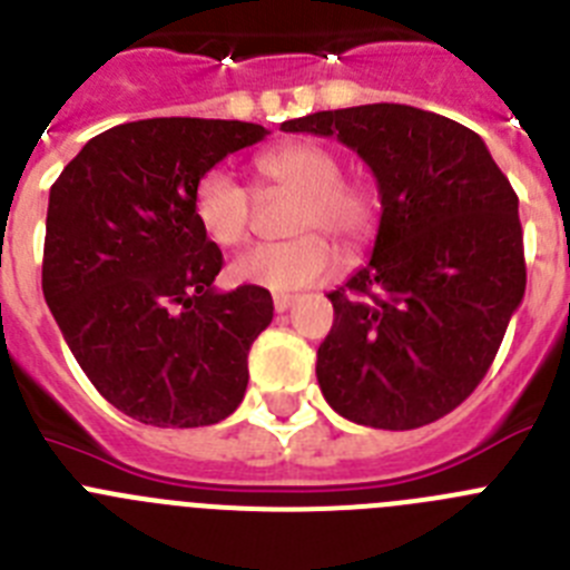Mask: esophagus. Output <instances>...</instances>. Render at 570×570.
Masks as SVG:
<instances>
[{
  "mask_svg": "<svg viewBox=\"0 0 570 570\" xmlns=\"http://www.w3.org/2000/svg\"><path fill=\"white\" fill-rule=\"evenodd\" d=\"M294 302H296L294 294H274V308L279 311V314H285Z\"/></svg>",
  "mask_w": 570,
  "mask_h": 570,
  "instance_id": "34e87169",
  "label": "esophagus"
}]
</instances>
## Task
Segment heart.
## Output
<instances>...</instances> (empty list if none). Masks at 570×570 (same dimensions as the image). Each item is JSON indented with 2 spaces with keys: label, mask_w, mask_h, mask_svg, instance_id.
<instances>
[{
  "label": "heart",
  "mask_w": 570,
  "mask_h": 570,
  "mask_svg": "<svg viewBox=\"0 0 570 570\" xmlns=\"http://www.w3.org/2000/svg\"><path fill=\"white\" fill-rule=\"evenodd\" d=\"M256 176L265 188L296 196L291 234L285 242H265L230 262V279L268 291L308 288L336 268L334 236L342 250L362 248L376 228L380 203L367 185L342 179V159L316 142H285L256 156ZM250 190L228 170H205L194 185V216L210 242L234 248L248 239Z\"/></svg>",
  "instance_id": "obj_1"
}]
</instances>
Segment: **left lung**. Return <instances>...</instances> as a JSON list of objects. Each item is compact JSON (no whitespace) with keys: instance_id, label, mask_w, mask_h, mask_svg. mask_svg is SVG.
Returning a JSON list of instances; mask_svg holds the SVG:
<instances>
[{"instance_id":"8db88e82","label":"left lung","mask_w":570,"mask_h":570,"mask_svg":"<svg viewBox=\"0 0 570 570\" xmlns=\"http://www.w3.org/2000/svg\"><path fill=\"white\" fill-rule=\"evenodd\" d=\"M282 130L336 136L374 170L382 199L374 254L328 294L322 394L356 425L442 420L488 374L525 296L508 176L471 128L411 105L320 110Z\"/></svg>"}]
</instances>
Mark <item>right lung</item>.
I'll return each instance as SVG.
<instances>
[{"label":"right lung","instance_id":"add662e5","mask_svg":"<svg viewBox=\"0 0 570 570\" xmlns=\"http://www.w3.org/2000/svg\"><path fill=\"white\" fill-rule=\"evenodd\" d=\"M265 136L236 119L125 122L50 188L45 302L94 387L145 425H214L245 396L274 299L256 285L214 288L223 250L196 223L194 185Z\"/></svg>","mask_w":570,"mask_h":570}]
</instances>
